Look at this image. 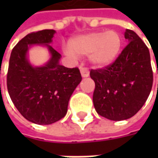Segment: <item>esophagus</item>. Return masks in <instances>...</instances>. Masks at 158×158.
<instances>
[{
	"label": "esophagus",
	"mask_w": 158,
	"mask_h": 158,
	"mask_svg": "<svg viewBox=\"0 0 158 158\" xmlns=\"http://www.w3.org/2000/svg\"><path fill=\"white\" fill-rule=\"evenodd\" d=\"M80 72L82 77H88L89 76V71L85 67H80Z\"/></svg>",
	"instance_id": "34e87169"
}]
</instances>
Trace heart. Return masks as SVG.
Here are the masks:
<instances>
[{
  "label": "heart",
  "mask_w": 158,
  "mask_h": 158,
  "mask_svg": "<svg viewBox=\"0 0 158 158\" xmlns=\"http://www.w3.org/2000/svg\"><path fill=\"white\" fill-rule=\"evenodd\" d=\"M121 46L122 38L117 31H94L71 40L66 53L73 58L76 55H89L90 61L102 68L116 60Z\"/></svg>",
  "instance_id": "heart-1"
}]
</instances>
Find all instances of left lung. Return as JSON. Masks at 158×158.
Instances as JSON below:
<instances>
[{"label": "left lung", "mask_w": 158, "mask_h": 158, "mask_svg": "<svg viewBox=\"0 0 158 158\" xmlns=\"http://www.w3.org/2000/svg\"><path fill=\"white\" fill-rule=\"evenodd\" d=\"M128 44L114 62L91 69L93 104L105 118L119 121L133 117L147 100L153 84L149 48L134 31L127 29Z\"/></svg>", "instance_id": "1"}]
</instances>
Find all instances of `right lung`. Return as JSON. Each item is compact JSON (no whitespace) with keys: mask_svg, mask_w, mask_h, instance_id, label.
<instances>
[{"mask_svg":"<svg viewBox=\"0 0 158 158\" xmlns=\"http://www.w3.org/2000/svg\"><path fill=\"white\" fill-rule=\"evenodd\" d=\"M54 30H43L26 35L13 48L7 74L10 98L27 120L49 125L62 118L68 112L69 101L82 81L78 68L69 69L59 64L60 54L48 44ZM31 44H45L51 53L49 61L33 67L27 60Z\"/></svg>","mask_w":158,"mask_h":158,"instance_id":"1","label":"right lung"}]
</instances>
